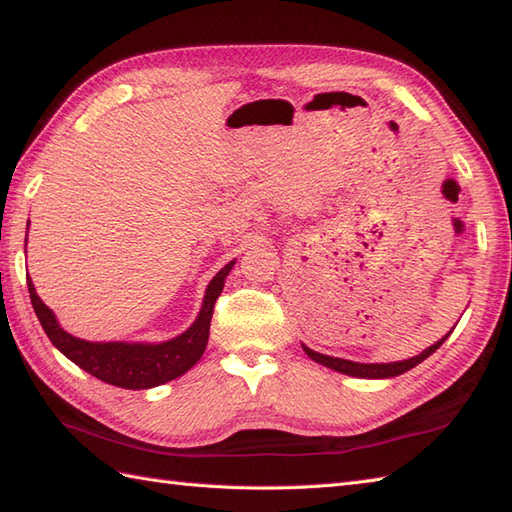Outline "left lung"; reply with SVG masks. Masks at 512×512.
Instances as JSON below:
<instances>
[{"instance_id":"8db88e82","label":"left lung","mask_w":512,"mask_h":512,"mask_svg":"<svg viewBox=\"0 0 512 512\" xmlns=\"http://www.w3.org/2000/svg\"><path fill=\"white\" fill-rule=\"evenodd\" d=\"M449 334L442 336L438 343H433L431 347H427V350L420 352L418 356H411V358H405V361H396V363H354V361H347V358H334V356H328V354H319V352L310 350V347H306V345H301V347L314 363H319L323 367H330V369H334V372L356 376V378H394V376L405 374V372H409V369L420 365L424 358H429L444 341L449 339Z\"/></svg>"}]
</instances>
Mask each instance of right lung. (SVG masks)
<instances>
[{"instance_id":"obj_1","label":"right lung","mask_w":512,"mask_h":512,"mask_svg":"<svg viewBox=\"0 0 512 512\" xmlns=\"http://www.w3.org/2000/svg\"><path fill=\"white\" fill-rule=\"evenodd\" d=\"M233 266L235 259L228 262L220 273L211 279V284L206 286L200 314L198 319L191 323V328L162 343H94L76 339V336L61 328L57 317H54V312L39 299L30 277L28 292L43 332L48 334L52 345L57 347L63 356H68L74 365H79L94 378L103 380V383H110L123 389H151L182 376L200 361L206 350V343H209L213 306L217 297L222 295L224 281L233 270Z\"/></svg>"}]
</instances>
